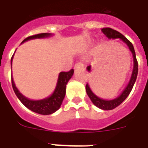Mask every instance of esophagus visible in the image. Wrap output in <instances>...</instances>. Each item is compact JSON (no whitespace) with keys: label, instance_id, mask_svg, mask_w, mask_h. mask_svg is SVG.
Instances as JSON below:
<instances>
[{"label":"esophagus","instance_id":"obj_1","mask_svg":"<svg viewBox=\"0 0 148 148\" xmlns=\"http://www.w3.org/2000/svg\"><path fill=\"white\" fill-rule=\"evenodd\" d=\"M75 69H78V68H83V64L81 63V62H77L75 64Z\"/></svg>","mask_w":148,"mask_h":148}]
</instances>
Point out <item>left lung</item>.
Returning a JSON list of instances; mask_svg holds the SVG:
<instances>
[{"instance_id": "1", "label": "left lung", "mask_w": 148, "mask_h": 148, "mask_svg": "<svg viewBox=\"0 0 148 148\" xmlns=\"http://www.w3.org/2000/svg\"><path fill=\"white\" fill-rule=\"evenodd\" d=\"M101 31L103 32L104 35L107 36L108 38L121 39L129 47V49L132 52L133 57V73H132V75H131L130 80L127 86L125 87V90L121 94L120 96H119L118 97L115 98V99L109 100V101L101 99V98L98 97L93 93V91L91 90L90 87L89 86L88 83L86 85V94H87V95L90 97V99L91 100V101L93 102V104L95 106L103 110H112L115 108L116 107H118L119 104H122L125 101V98L129 96V94H130V93L132 90L133 85H134V83L136 82V76H137V73H138V62H137V60H136V54H135V51H134V47H133V44H132L130 41L125 38L122 33L115 30V29H112L111 28H103ZM86 69H87L88 71H90V65H89Z\"/></svg>"}]
</instances>
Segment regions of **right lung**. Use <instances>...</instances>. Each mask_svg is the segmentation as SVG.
<instances>
[{"instance_id":"1","label":"right lung","mask_w":148,"mask_h":148,"mask_svg":"<svg viewBox=\"0 0 148 148\" xmlns=\"http://www.w3.org/2000/svg\"><path fill=\"white\" fill-rule=\"evenodd\" d=\"M51 36V33H44L33 35V36H28L22 42V44L24 43L25 41H27L29 40L36 38H44L47 36ZM13 56L11 59V66H12V62ZM74 70L71 69L69 72H62L59 73L58 79V83L56 88L54 90V93L48 97L44 98L43 100H39V101H33V100L28 99L27 97L23 96V94L20 93L17 87L15 86L13 78L12 77V84L13 90L15 91L16 96L19 101L23 103L25 107L29 108L31 111L40 114V115H51L52 113L55 112L57 110L59 109V108L62 105V103L63 101V99L65 95V87L66 84L69 82L70 79L72 78Z\"/></svg>"}]
</instances>
